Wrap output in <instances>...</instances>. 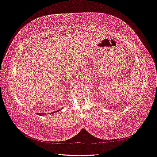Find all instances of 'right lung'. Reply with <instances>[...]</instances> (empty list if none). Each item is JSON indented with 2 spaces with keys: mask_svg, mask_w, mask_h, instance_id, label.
Here are the masks:
<instances>
[{
  "mask_svg": "<svg viewBox=\"0 0 157 157\" xmlns=\"http://www.w3.org/2000/svg\"><path fill=\"white\" fill-rule=\"evenodd\" d=\"M58 111H59V110L56 111H54V112H53V113H52L53 114V113H56V112H58ZM52 113H50V114H52ZM37 114H38V115H40V116H44V115H46V113H37Z\"/></svg>",
  "mask_w": 157,
  "mask_h": 157,
  "instance_id": "add662e5",
  "label": "right lung"
}]
</instances>
